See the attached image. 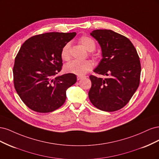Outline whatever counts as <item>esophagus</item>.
I'll return each instance as SVG.
<instances>
[{"label": "esophagus", "instance_id": "34e87169", "mask_svg": "<svg viewBox=\"0 0 159 159\" xmlns=\"http://www.w3.org/2000/svg\"><path fill=\"white\" fill-rule=\"evenodd\" d=\"M84 78V77H82V76H78L77 77V79H78V80H82Z\"/></svg>", "mask_w": 159, "mask_h": 159}]
</instances>
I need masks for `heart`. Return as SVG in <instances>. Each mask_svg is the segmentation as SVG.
<instances>
[{"mask_svg": "<svg viewBox=\"0 0 159 159\" xmlns=\"http://www.w3.org/2000/svg\"><path fill=\"white\" fill-rule=\"evenodd\" d=\"M79 42L82 45L88 52H90L91 54H93V51L96 48L95 40L92 38L88 36H81ZM61 58L64 61H68L70 57V44L67 43L61 50L60 52ZM93 68V63L90 60H85L83 61H71L67 64L64 67V70L67 73L73 74L77 75H84L91 71Z\"/></svg>", "mask_w": 159, "mask_h": 159, "instance_id": "obj_1", "label": "heart"}]
</instances>
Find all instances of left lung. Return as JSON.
<instances>
[{
  "label": "left lung",
  "instance_id": "left-lung-1",
  "mask_svg": "<svg viewBox=\"0 0 159 159\" xmlns=\"http://www.w3.org/2000/svg\"><path fill=\"white\" fill-rule=\"evenodd\" d=\"M90 34L98 41L102 50L103 58L94 72L107 78L89 76V98L98 109L115 111L125 106L139 87L140 60L127 37L111 30H95Z\"/></svg>",
  "mask_w": 159,
  "mask_h": 159
}]
</instances>
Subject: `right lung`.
I'll return each instance as SVG.
<instances>
[{"mask_svg": "<svg viewBox=\"0 0 159 159\" xmlns=\"http://www.w3.org/2000/svg\"><path fill=\"white\" fill-rule=\"evenodd\" d=\"M76 33L48 32L32 36L20 47L13 67L14 86L28 107L49 113L60 107L66 90L77 81L73 74L54 78L61 70V50Z\"/></svg>", "mask_w": 159, "mask_h": 159, "instance_id": "obj_1", "label": "right lung"}]
</instances>
